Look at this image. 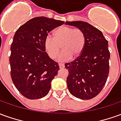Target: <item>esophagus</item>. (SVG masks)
Listing matches in <instances>:
<instances>
[{"instance_id":"obj_1","label":"esophagus","mask_w":121,"mask_h":121,"mask_svg":"<svg viewBox=\"0 0 121 121\" xmlns=\"http://www.w3.org/2000/svg\"><path fill=\"white\" fill-rule=\"evenodd\" d=\"M59 67H60V69H63L64 67V65L61 64V63H59Z\"/></svg>"}]
</instances>
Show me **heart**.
<instances>
[{
  "instance_id": "b5f03b06",
  "label": "heart",
  "mask_w": 121,
  "mask_h": 121,
  "mask_svg": "<svg viewBox=\"0 0 121 121\" xmlns=\"http://www.w3.org/2000/svg\"><path fill=\"white\" fill-rule=\"evenodd\" d=\"M44 49L51 59H55L60 52V46L62 51L58 57L59 61H67L72 56L77 58L82 52L85 46L83 34L78 29L68 26H61L54 33V38L48 36L44 40Z\"/></svg>"
}]
</instances>
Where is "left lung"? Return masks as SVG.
Instances as JSON below:
<instances>
[{
	"label": "left lung",
	"mask_w": 121,
	"mask_h": 121,
	"mask_svg": "<svg viewBox=\"0 0 121 121\" xmlns=\"http://www.w3.org/2000/svg\"><path fill=\"white\" fill-rule=\"evenodd\" d=\"M82 32L85 46L78 58L65 64L68 69L67 85L69 92L77 98L90 99L100 92L107 81L110 53L108 41L99 29L84 22H66Z\"/></svg>",
	"instance_id": "left-lung-1"
}]
</instances>
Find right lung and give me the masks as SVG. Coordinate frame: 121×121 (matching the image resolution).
Returning a JSON list of instances; mask_svg holds the SVG:
<instances>
[{"mask_svg":"<svg viewBox=\"0 0 121 121\" xmlns=\"http://www.w3.org/2000/svg\"><path fill=\"white\" fill-rule=\"evenodd\" d=\"M64 22L46 17H37L19 27L13 36L10 63L13 84L23 96L42 98L48 94L51 82L60 67L44 49L49 32Z\"/></svg>","mask_w":121,"mask_h":121,"instance_id":"1","label":"right lung"}]
</instances>
